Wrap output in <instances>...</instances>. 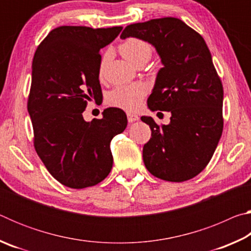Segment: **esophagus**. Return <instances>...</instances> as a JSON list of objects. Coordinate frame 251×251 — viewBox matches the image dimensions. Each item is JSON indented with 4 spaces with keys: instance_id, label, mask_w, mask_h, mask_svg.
<instances>
[{
    "instance_id": "esophagus-1",
    "label": "esophagus",
    "mask_w": 251,
    "mask_h": 251,
    "mask_svg": "<svg viewBox=\"0 0 251 251\" xmlns=\"http://www.w3.org/2000/svg\"><path fill=\"white\" fill-rule=\"evenodd\" d=\"M127 120H128L129 123H133V122H136L139 120V117L136 115V114H133V113H127Z\"/></svg>"
}]
</instances>
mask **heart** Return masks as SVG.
I'll return each instance as SVG.
<instances>
[{
	"mask_svg": "<svg viewBox=\"0 0 251 251\" xmlns=\"http://www.w3.org/2000/svg\"><path fill=\"white\" fill-rule=\"evenodd\" d=\"M120 52L127 61L135 65L146 63L151 56V46L146 41L129 37L120 45ZM107 55H104L101 58L100 66V74H103L106 64ZM147 93V87L143 83H133L126 85H118L114 90L109 92L107 101L115 107L134 112L141 107L144 96Z\"/></svg>",
	"mask_w": 251,
	"mask_h": 251,
	"instance_id": "1",
	"label": "heart"
}]
</instances>
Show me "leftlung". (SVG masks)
<instances>
[{
    "instance_id": "1",
    "label": "left lung",
    "mask_w": 251,
    "mask_h": 251,
    "mask_svg": "<svg viewBox=\"0 0 251 251\" xmlns=\"http://www.w3.org/2000/svg\"><path fill=\"white\" fill-rule=\"evenodd\" d=\"M137 37L156 49L164 67L147 100L151 110L171 112L168 125L150 116L151 137L143 159L151 175L167 181L192 179L205 169L223 134V84L201 34L176 18L126 26L121 39Z\"/></svg>"
}]
</instances>
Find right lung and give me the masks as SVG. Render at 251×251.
Returning <instances> with one entry per match:
<instances>
[{
	"label": "right lung",
	"mask_w": 251,
	"mask_h": 251,
	"mask_svg": "<svg viewBox=\"0 0 251 251\" xmlns=\"http://www.w3.org/2000/svg\"><path fill=\"white\" fill-rule=\"evenodd\" d=\"M122 26H59L34 54L27 110L34 147L62 185L82 189L104 180L113 167L109 144L124 131V110L106 108L103 118L85 122L87 101L103 99L100 50L116 39Z\"/></svg>",
	"instance_id": "right-lung-1"
}]
</instances>
